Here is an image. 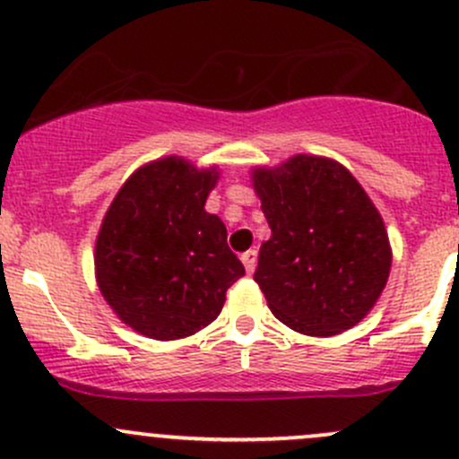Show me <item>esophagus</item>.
<instances>
[{
  "label": "esophagus",
  "instance_id": "34e87169",
  "mask_svg": "<svg viewBox=\"0 0 459 459\" xmlns=\"http://www.w3.org/2000/svg\"><path fill=\"white\" fill-rule=\"evenodd\" d=\"M242 262H244V268H247V273L255 271V266H257V251H255V248L242 253Z\"/></svg>",
  "mask_w": 459,
  "mask_h": 459
}]
</instances>
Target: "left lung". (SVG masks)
<instances>
[{"label": "left lung", "mask_w": 459, "mask_h": 459, "mask_svg": "<svg viewBox=\"0 0 459 459\" xmlns=\"http://www.w3.org/2000/svg\"><path fill=\"white\" fill-rule=\"evenodd\" d=\"M253 182L271 226L253 277L273 316L317 337L355 326L391 271L386 229L358 179L337 161L298 155Z\"/></svg>", "instance_id": "obj_1"}]
</instances>
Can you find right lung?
<instances>
[{
	"label": "right lung",
	"instance_id": "obj_1",
	"mask_svg": "<svg viewBox=\"0 0 459 459\" xmlns=\"http://www.w3.org/2000/svg\"><path fill=\"white\" fill-rule=\"evenodd\" d=\"M215 184V170L166 157L133 173L101 221L97 284L142 335L179 340L208 326L247 273L224 221L204 211Z\"/></svg>",
	"mask_w": 459,
	"mask_h": 459
}]
</instances>
